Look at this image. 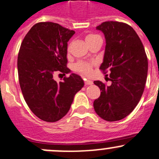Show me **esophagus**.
Masks as SVG:
<instances>
[{"instance_id":"esophagus-1","label":"esophagus","mask_w":159,"mask_h":159,"mask_svg":"<svg viewBox=\"0 0 159 159\" xmlns=\"http://www.w3.org/2000/svg\"><path fill=\"white\" fill-rule=\"evenodd\" d=\"M92 84H93V81H91V80H84V84L85 85H92Z\"/></svg>"}]
</instances>
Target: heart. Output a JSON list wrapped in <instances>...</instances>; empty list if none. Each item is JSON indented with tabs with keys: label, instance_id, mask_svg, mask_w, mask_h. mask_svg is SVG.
I'll return each mask as SVG.
<instances>
[{
	"label": "heart",
	"instance_id": "heart-1",
	"mask_svg": "<svg viewBox=\"0 0 159 159\" xmlns=\"http://www.w3.org/2000/svg\"><path fill=\"white\" fill-rule=\"evenodd\" d=\"M96 38H99V36L97 35H95V34H89V35H88L85 37L86 43L90 42V41L93 40V39H95ZM75 70L77 71L80 72L81 74H82V75L89 76L92 73V64H89V63L79 62L75 65Z\"/></svg>",
	"mask_w": 159,
	"mask_h": 159
}]
</instances>
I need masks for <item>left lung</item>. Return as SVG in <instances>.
<instances>
[{"mask_svg":"<svg viewBox=\"0 0 159 159\" xmlns=\"http://www.w3.org/2000/svg\"><path fill=\"white\" fill-rule=\"evenodd\" d=\"M106 39L104 57L99 68L109 70L110 85L94 84L102 91L94 101L95 112L109 122L120 120L134 109L144 92L148 75L147 55L133 28L118 21H105L96 27Z\"/></svg>","mask_w":159,"mask_h":159,"instance_id":"obj_1","label":"left lung"}]
</instances>
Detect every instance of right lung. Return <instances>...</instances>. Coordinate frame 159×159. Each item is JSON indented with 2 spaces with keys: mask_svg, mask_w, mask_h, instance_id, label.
Listing matches in <instances>:
<instances>
[{
  "mask_svg": "<svg viewBox=\"0 0 159 159\" xmlns=\"http://www.w3.org/2000/svg\"><path fill=\"white\" fill-rule=\"evenodd\" d=\"M75 31L53 22H39L25 36L18 56L20 87L29 109L46 122H56L70 109L75 95L84 86L79 75L70 74L57 82V71L67 67V42Z\"/></svg>",
  "mask_w": 159,
  "mask_h": 159,
  "instance_id": "add662e5",
  "label": "right lung"
}]
</instances>
